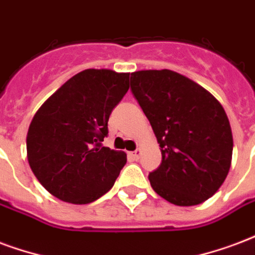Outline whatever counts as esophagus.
Masks as SVG:
<instances>
[{"label": "esophagus", "instance_id": "1", "mask_svg": "<svg viewBox=\"0 0 255 255\" xmlns=\"http://www.w3.org/2000/svg\"><path fill=\"white\" fill-rule=\"evenodd\" d=\"M140 154H142V151H140V150L137 148L136 151H135V152H129L128 155H129V158H132V159H135V161H137V159L140 158Z\"/></svg>", "mask_w": 255, "mask_h": 255}]
</instances>
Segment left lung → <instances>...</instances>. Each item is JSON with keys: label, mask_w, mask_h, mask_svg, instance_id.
Instances as JSON below:
<instances>
[{"label": "left lung", "mask_w": 255, "mask_h": 255, "mask_svg": "<svg viewBox=\"0 0 255 255\" xmlns=\"http://www.w3.org/2000/svg\"><path fill=\"white\" fill-rule=\"evenodd\" d=\"M131 90L161 147L162 163L148 174L156 195L180 207L212 197L233 158V132L222 104L195 81L167 69L135 71Z\"/></svg>", "instance_id": "left-lung-1"}]
</instances>
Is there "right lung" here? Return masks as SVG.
I'll return each mask as SVG.
<instances>
[{
  "label": "right lung",
  "instance_id": "1",
  "mask_svg": "<svg viewBox=\"0 0 255 255\" xmlns=\"http://www.w3.org/2000/svg\"><path fill=\"white\" fill-rule=\"evenodd\" d=\"M129 89V73L81 71L37 109L27 133L33 174L56 199L89 204L115 184L127 154L101 146L109 115Z\"/></svg>",
  "mask_w": 255,
  "mask_h": 255
}]
</instances>
